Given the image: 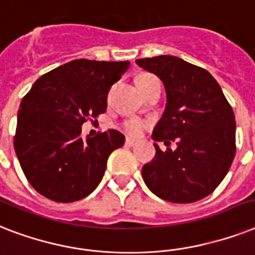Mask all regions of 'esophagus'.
<instances>
[{"label": "esophagus", "instance_id": "esophagus-1", "mask_svg": "<svg viewBox=\"0 0 255 255\" xmlns=\"http://www.w3.org/2000/svg\"><path fill=\"white\" fill-rule=\"evenodd\" d=\"M125 144L126 146H130V147H131V146H135V144H137V140L133 139V138H126Z\"/></svg>", "mask_w": 255, "mask_h": 255}]
</instances>
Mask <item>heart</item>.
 Here are the masks:
<instances>
[{"instance_id":"heart-1","label":"heart","mask_w":255,"mask_h":255,"mask_svg":"<svg viewBox=\"0 0 255 255\" xmlns=\"http://www.w3.org/2000/svg\"><path fill=\"white\" fill-rule=\"evenodd\" d=\"M155 77L151 76V75H147V73H144V75H139L137 77V87L138 88H142L144 84H147L148 81L154 80ZM148 126L147 121H143V120H140V118H129V120H125V121L121 124V130L124 133H126L130 137H138L142 131H143Z\"/></svg>"}]
</instances>
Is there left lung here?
Segmentation results:
<instances>
[{
  "label": "left lung",
  "mask_w": 255,
  "mask_h": 255,
  "mask_svg": "<svg viewBox=\"0 0 255 255\" xmlns=\"http://www.w3.org/2000/svg\"><path fill=\"white\" fill-rule=\"evenodd\" d=\"M159 77L167 104L152 139L176 150L162 151L142 168L148 189L171 203H193L217 188L236 155V120L231 104L208 71L183 59L160 55L135 60Z\"/></svg>",
  "instance_id": "obj_1"
}]
</instances>
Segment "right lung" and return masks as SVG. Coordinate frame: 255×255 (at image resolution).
<instances>
[{
  "instance_id": "1",
  "label": "right lung",
  "mask_w": 255,
  "mask_h": 255,
  "mask_svg": "<svg viewBox=\"0 0 255 255\" xmlns=\"http://www.w3.org/2000/svg\"><path fill=\"white\" fill-rule=\"evenodd\" d=\"M126 62L77 59L40 76L22 99L14 148L24 176L50 200L72 203L92 193L112 151L125 137L115 129L81 137V125L107 111L108 92Z\"/></svg>"
}]
</instances>
